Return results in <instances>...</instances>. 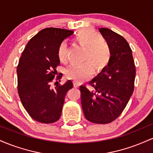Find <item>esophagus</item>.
<instances>
[{"label":"esophagus","instance_id":"obj_1","mask_svg":"<svg viewBox=\"0 0 153 153\" xmlns=\"http://www.w3.org/2000/svg\"><path fill=\"white\" fill-rule=\"evenodd\" d=\"M73 85H74L75 88H78V87H79V85H80V84H79L78 82L74 81L73 82Z\"/></svg>","mask_w":153,"mask_h":153}]
</instances>
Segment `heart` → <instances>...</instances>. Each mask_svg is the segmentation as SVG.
I'll return each mask as SVG.
<instances>
[{
  "label": "heart",
  "instance_id": "heart-1",
  "mask_svg": "<svg viewBox=\"0 0 153 153\" xmlns=\"http://www.w3.org/2000/svg\"><path fill=\"white\" fill-rule=\"evenodd\" d=\"M74 41L84 47L83 62L78 65H71L65 71V76L69 80L82 82L92 75L94 70L98 73L108 66L111 59L109 45L99 34L91 28L80 29L75 35ZM57 57L61 63L67 60V47L64 42L59 45Z\"/></svg>",
  "mask_w": 153,
  "mask_h": 153
}]
</instances>
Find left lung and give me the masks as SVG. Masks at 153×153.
<instances>
[{
	"label": "left lung",
	"instance_id": "8db88e82",
	"mask_svg": "<svg viewBox=\"0 0 153 153\" xmlns=\"http://www.w3.org/2000/svg\"><path fill=\"white\" fill-rule=\"evenodd\" d=\"M111 51L109 64L88 82L89 90L80 85V100L84 116L95 124H108L120 116L132 95L136 75L132 52L122 36L101 28Z\"/></svg>",
	"mask_w": 153,
	"mask_h": 153
}]
</instances>
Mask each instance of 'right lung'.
Returning a JSON list of instances; mask_svg holds the SVG:
<instances>
[{"label": "right lung", "mask_w": 153, "mask_h": 153, "mask_svg": "<svg viewBox=\"0 0 153 153\" xmlns=\"http://www.w3.org/2000/svg\"><path fill=\"white\" fill-rule=\"evenodd\" d=\"M73 34V31L64 29H44L29 40L19 59V98L27 113L36 122L51 124L60 118L65 95L73 84L69 80L52 88L50 83L59 65V45ZM61 78L62 75L57 76L56 80L59 81Z\"/></svg>", "instance_id": "right-lung-1"}]
</instances>
